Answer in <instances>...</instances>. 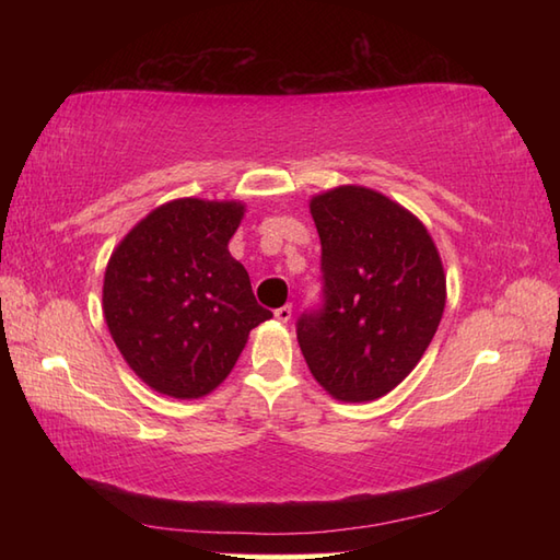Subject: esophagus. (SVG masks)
<instances>
[{"instance_id":"1","label":"esophagus","mask_w":560,"mask_h":560,"mask_svg":"<svg viewBox=\"0 0 560 560\" xmlns=\"http://www.w3.org/2000/svg\"><path fill=\"white\" fill-rule=\"evenodd\" d=\"M273 317H277L279 323H291L293 307L291 305H281V307H277V311H273Z\"/></svg>"}]
</instances>
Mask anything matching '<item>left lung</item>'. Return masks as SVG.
<instances>
[{
  "instance_id": "obj_1",
  "label": "left lung",
  "mask_w": 560,
  "mask_h": 560,
  "mask_svg": "<svg viewBox=\"0 0 560 560\" xmlns=\"http://www.w3.org/2000/svg\"><path fill=\"white\" fill-rule=\"evenodd\" d=\"M323 301L295 323L315 380L341 401H373L421 361L445 307V273L423 223L368 187L311 201Z\"/></svg>"
}]
</instances>
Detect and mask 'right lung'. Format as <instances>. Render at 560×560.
<instances>
[{"mask_svg": "<svg viewBox=\"0 0 560 560\" xmlns=\"http://www.w3.org/2000/svg\"><path fill=\"white\" fill-rule=\"evenodd\" d=\"M243 219L237 201L175 199L117 245L103 283V313L129 368L161 395L205 397L271 317L229 253Z\"/></svg>", "mask_w": 560, "mask_h": 560, "instance_id": "right-lung-1", "label": "right lung"}]
</instances>
